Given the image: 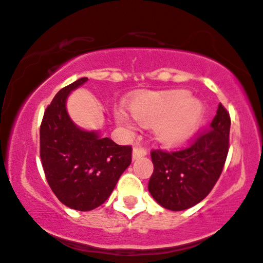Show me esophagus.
<instances>
[{"mask_svg":"<svg viewBox=\"0 0 263 263\" xmlns=\"http://www.w3.org/2000/svg\"><path fill=\"white\" fill-rule=\"evenodd\" d=\"M146 155H147V152H146V150H145V148L136 146V147H133V151H132V160L142 158V157L146 156Z\"/></svg>","mask_w":263,"mask_h":263,"instance_id":"obj_1","label":"esophagus"}]
</instances>
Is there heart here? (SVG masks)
I'll list each match as a JSON object with an SVG mask.
<instances>
[{"instance_id": "obj_1", "label": "heart", "mask_w": 263, "mask_h": 263, "mask_svg": "<svg viewBox=\"0 0 263 263\" xmlns=\"http://www.w3.org/2000/svg\"><path fill=\"white\" fill-rule=\"evenodd\" d=\"M131 112L142 125H154L156 139L164 145H178L189 139L201 124L205 107L186 91L145 93L132 101ZM116 123L126 133L133 124L125 112L116 113Z\"/></svg>"}]
</instances>
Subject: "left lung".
I'll return each instance as SVG.
<instances>
[{
  "mask_svg": "<svg viewBox=\"0 0 263 263\" xmlns=\"http://www.w3.org/2000/svg\"><path fill=\"white\" fill-rule=\"evenodd\" d=\"M230 117L218 104L209 128L182 150L151 152L154 174L148 193L165 209H189L205 198L224 166L229 147Z\"/></svg>",
  "mask_w": 263,
  "mask_h": 263,
  "instance_id": "8db88e82",
  "label": "left lung"
}]
</instances>
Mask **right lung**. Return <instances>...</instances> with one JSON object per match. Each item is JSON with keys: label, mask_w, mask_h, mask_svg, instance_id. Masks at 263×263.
Returning a JSON list of instances; mask_svg holds the SVG:
<instances>
[{"label": "right lung", "mask_w": 263, "mask_h": 263, "mask_svg": "<svg viewBox=\"0 0 263 263\" xmlns=\"http://www.w3.org/2000/svg\"><path fill=\"white\" fill-rule=\"evenodd\" d=\"M88 79L60 89L40 127V157L50 189L62 204L89 211L106 201L131 164L132 148L78 126L67 111L68 96Z\"/></svg>", "instance_id": "add662e5"}]
</instances>
